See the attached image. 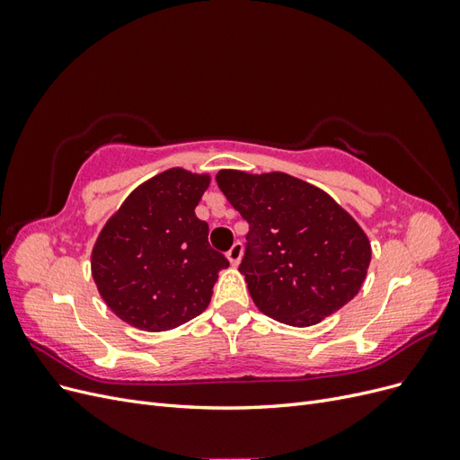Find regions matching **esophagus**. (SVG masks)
Masks as SVG:
<instances>
[{
	"instance_id": "1",
	"label": "esophagus",
	"mask_w": 460,
	"mask_h": 460,
	"mask_svg": "<svg viewBox=\"0 0 460 460\" xmlns=\"http://www.w3.org/2000/svg\"><path fill=\"white\" fill-rule=\"evenodd\" d=\"M226 257H228V261L235 267V264H238L240 259H242V243L235 242V243L230 247V252L226 253Z\"/></svg>"
}]
</instances>
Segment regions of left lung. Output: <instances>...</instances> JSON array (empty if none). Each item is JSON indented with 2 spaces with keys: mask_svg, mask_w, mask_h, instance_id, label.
<instances>
[{
  "mask_svg": "<svg viewBox=\"0 0 460 460\" xmlns=\"http://www.w3.org/2000/svg\"><path fill=\"white\" fill-rule=\"evenodd\" d=\"M217 184L249 225L240 272L261 313L314 326L358 294L368 235L324 190L286 172L232 169L218 171Z\"/></svg>",
  "mask_w": 460,
  "mask_h": 460,
  "instance_id": "1",
  "label": "left lung"
}]
</instances>
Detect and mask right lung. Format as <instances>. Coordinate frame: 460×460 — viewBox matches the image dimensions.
I'll use <instances>...</instances> for the list:
<instances>
[{
	"mask_svg": "<svg viewBox=\"0 0 460 460\" xmlns=\"http://www.w3.org/2000/svg\"><path fill=\"white\" fill-rule=\"evenodd\" d=\"M208 184V174L164 171L137 186L97 235L93 282L127 324L164 332L207 309L218 272L230 264L196 217Z\"/></svg>",
	"mask_w": 460,
	"mask_h": 460,
	"instance_id": "right-lung-1",
	"label": "right lung"
}]
</instances>
